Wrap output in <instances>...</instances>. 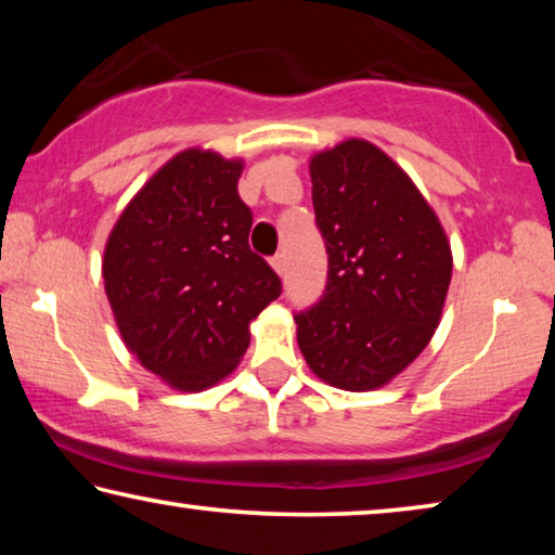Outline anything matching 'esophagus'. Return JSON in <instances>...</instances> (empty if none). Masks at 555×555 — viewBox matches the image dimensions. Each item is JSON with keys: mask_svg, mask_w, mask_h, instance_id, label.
Masks as SVG:
<instances>
[{"mask_svg": "<svg viewBox=\"0 0 555 555\" xmlns=\"http://www.w3.org/2000/svg\"><path fill=\"white\" fill-rule=\"evenodd\" d=\"M271 267H274V271H276L279 276H284V271H286V257H284V255L271 257Z\"/></svg>", "mask_w": 555, "mask_h": 555, "instance_id": "1", "label": "esophagus"}]
</instances>
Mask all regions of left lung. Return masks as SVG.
<instances>
[{
  "label": "left lung",
  "mask_w": 555,
  "mask_h": 555,
  "mask_svg": "<svg viewBox=\"0 0 555 555\" xmlns=\"http://www.w3.org/2000/svg\"><path fill=\"white\" fill-rule=\"evenodd\" d=\"M308 168L327 286L321 304L296 315L298 347L331 387H387L443 315L450 240L411 176L367 139L315 152Z\"/></svg>",
  "instance_id": "left-lung-1"
}]
</instances>
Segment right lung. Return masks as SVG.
Masks as SVG:
<instances>
[{
	"instance_id": "right-lung-1",
	"label": "right lung",
	"mask_w": 555,
	"mask_h": 555,
	"mask_svg": "<svg viewBox=\"0 0 555 555\" xmlns=\"http://www.w3.org/2000/svg\"><path fill=\"white\" fill-rule=\"evenodd\" d=\"M242 168L212 149L178 152L119 212L102 255L121 343L176 391H205L237 370L251 321L281 294L249 249Z\"/></svg>"
}]
</instances>
